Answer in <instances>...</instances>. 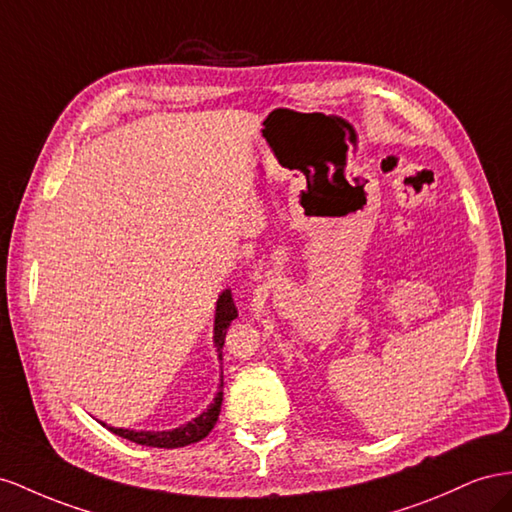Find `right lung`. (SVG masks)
Instances as JSON below:
<instances>
[{"label":"right lung","mask_w":512,"mask_h":512,"mask_svg":"<svg viewBox=\"0 0 512 512\" xmlns=\"http://www.w3.org/2000/svg\"><path fill=\"white\" fill-rule=\"evenodd\" d=\"M238 317V309L236 304H233V298H231V291L225 289L223 296L218 298L216 302V319H214V343H216V349H218V358H223L221 349H223V343H225V334H227V328L231 326V321ZM221 403H223V379H221V390L216 392V397L212 401V405L208 407L206 412H203L201 416H197L195 420L188 422V425L184 427H178L173 431H128V429H115V427H107L111 433L124 437V440H130L135 444H141V446H154V448H182V446H188V444H195L199 440H203L206 437L218 420V414H221Z\"/></svg>","instance_id":"right-lung-1"}]
</instances>
